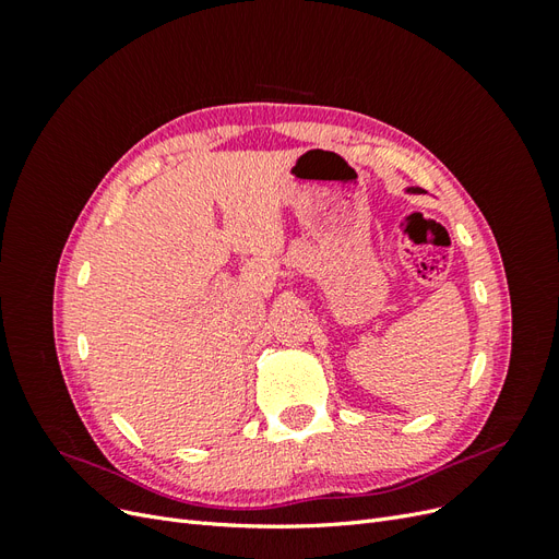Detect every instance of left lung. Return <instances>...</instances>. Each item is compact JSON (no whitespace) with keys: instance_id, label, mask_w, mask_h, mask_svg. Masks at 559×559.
I'll return each instance as SVG.
<instances>
[{"instance_id":"1","label":"left lung","mask_w":559,"mask_h":559,"mask_svg":"<svg viewBox=\"0 0 559 559\" xmlns=\"http://www.w3.org/2000/svg\"><path fill=\"white\" fill-rule=\"evenodd\" d=\"M405 191H413V193H415V191H417V189H405Z\"/></svg>"}]
</instances>
